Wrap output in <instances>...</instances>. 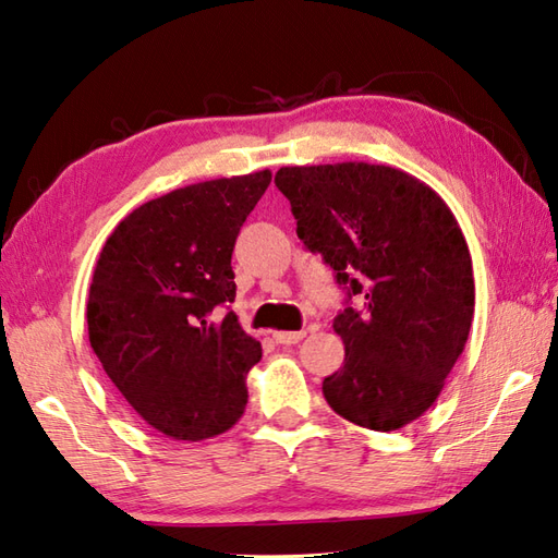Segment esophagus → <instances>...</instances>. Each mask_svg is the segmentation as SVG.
I'll return each instance as SVG.
<instances>
[{
  "label": "esophagus",
  "mask_w": 558,
  "mask_h": 558,
  "mask_svg": "<svg viewBox=\"0 0 558 558\" xmlns=\"http://www.w3.org/2000/svg\"><path fill=\"white\" fill-rule=\"evenodd\" d=\"M271 337H275L277 343L291 345V343H299L305 337V331H275V333H271Z\"/></svg>",
  "instance_id": "34e87169"
}]
</instances>
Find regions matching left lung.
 <instances>
[{"label":"left lung","instance_id":"8db88e82","mask_svg":"<svg viewBox=\"0 0 558 558\" xmlns=\"http://www.w3.org/2000/svg\"><path fill=\"white\" fill-rule=\"evenodd\" d=\"M275 183L299 239L357 301L333 317L345 357L322 393L349 423L401 429L437 401L473 325L461 227L439 193L393 167H281Z\"/></svg>","mask_w":558,"mask_h":558}]
</instances>
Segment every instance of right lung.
<instances>
[{"label": "right lung", "instance_id": "add662e5", "mask_svg": "<svg viewBox=\"0 0 558 558\" xmlns=\"http://www.w3.org/2000/svg\"><path fill=\"white\" fill-rule=\"evenodd\" d=\"M271 171L213 179L135 207L109 233L88 293V337L107 377L147 425L179 441L239 423L263 357L239 317L231 253Z\"/></svg>", "mask_w": 558, "mask_h": 558}]
</instances>
